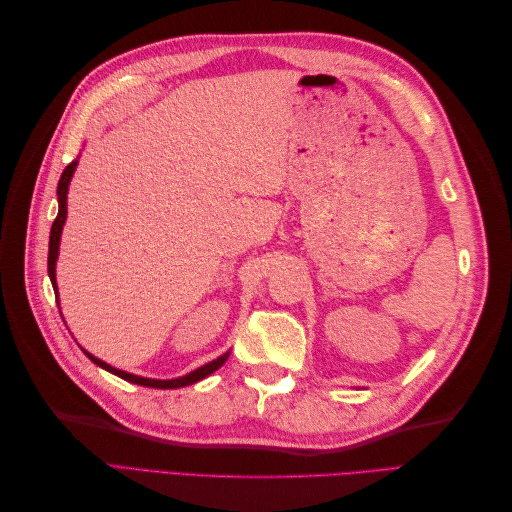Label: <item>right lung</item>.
Here are the masks:
<instances>
[{"instance_id":"add662e5","label":"right lung","mask_w":512,"mask_h":512,"mask_svg":"<svg viewBox=\"0 0 512 512\" xmlns=\"http://www.w3.org/2000/svg\"><path fill=\"white\" fill-rule=\"evenodd\" d=\"M74 168H76V160L70 162V164L64 168V173H61L59 183H57L59 213H57V218H55V222H53V226H51V239H49V277H51V282H53V288H55V290H57V286H55V260H57V252H59L61 228H64L66 213H68L66 194H68V185H70ZM85 354H87L89 359L94 361L96 365H100L102 369L111 371V374H115V376H119V378H123V380H128V382H134V384L151 386V389H179V386L194 384V382H198V380L207 378L209 374H213V371L218 369V367H222V365L226 363V359H228V352H226V354L220 356V359H215V361H211V363H207V365H203V367H198L196 371H192V374H188V376H181V378H175V380H151V378H141V376H134V374H126V371H121V369H115V367H111V365H106L104 361L96 359V356H91L89 352H85Z\"/></svg>"}]
</instances>
